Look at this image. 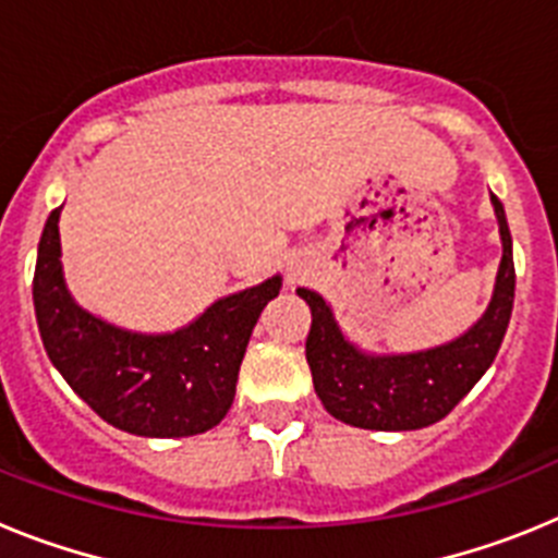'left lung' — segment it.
I'll use <instances>...</instances> for the list:
<instances>
[{"instance_id": "left-lung-1", "label": "left lung", "mask_w": 558, "mask_h": 558, "mask_svg": "<svg viewBox=\"0 0 558 558\" xmlns=\"http://www.w3.org/2000/svg\"><path fill=\"white\" fill-rule=\"evenodd\" d=\"M500 223L502 259L495 295L481 322L445 347L411 354H368L343 338L322 295L299 288L313 313L307 363L322 405L335 418L363 430H418L436 425L486 374L514 307L511 231L500 201L492 195Z\"/></svg>"}]
</instances>
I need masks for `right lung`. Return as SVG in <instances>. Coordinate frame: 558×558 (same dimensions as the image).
<instances>
[{
  "instance_id": "right-lung-1",
  "label": "right lung",
  "mask_w": 558,
  "mask_h": 558,
  "mask_svg": "<svg viewBox=\"0 0 558 558\" xmlns=\"http://www.w3.org/2000/svg\"><path fill=\"white\" fill-rule=\"evenodd\" d=\"M52 209L38 243L33 304L52 366L108 425L133 436H198L220 425L234 402L251 329L282 279L274 276L211 304L186 327L142 335L95 318L69 295Z\"/></svg>"
}]
</instances>
